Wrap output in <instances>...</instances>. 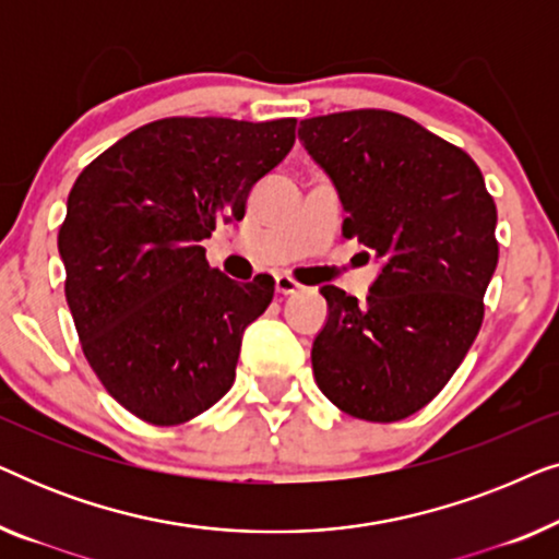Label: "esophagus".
I'll return each mask as SVG.
<instances>
[{
    "label": "esophagus",
    "instance_id": "obj_1",
    "mask_svg": "<svg viewBox=\"0 0 559 559\" xmlns=\"http://www.w3.org/2000/svg\"><path fill=\"white\" fill-rule=\"evenodd\" d=\"M274 289H277V295H295L297 289H302V285L289 277V274H277L274 277Z\"/></svg>",
    "mask_w": 559,
    "mask_h": 559
}]
</instances>
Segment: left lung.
<instances>
[{
    "mask_svg": "<svg viewBox=\"0 0 559 559\" xmlns=\"http://www.w3.org/2000/svg\"><path fill=\"white\" fill-rule=\"evenodd\" d=\"M297 134L338 190L343 236L381 262L364 302L320 287L312 373L346 415L396 423L440 394L476 341L499 262L496 203L461 147L402 114L338 111Z\"/></svg>",
    "mask_w": 559,
    "mask_h": 559,
    "instance_id": "left-lung-1",
    "label": "left lung"
}]
</instances>
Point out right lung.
I'll list each match as a JSON object with an SVG mask.
<instances>
[{
  "label": "right lung",
  "instance_id": "1",
  "mask_svg": "<svg viewBox=\"0 0 559 559\" xmlns=\"http://www.w3.org/2000/svg\"><path fill=\"white\" fill-rule=\"evenodd\" d=\"M297 119L170 117L102 152L73 182L58 251L81 348L106 392L150 425H182L234 384L241 335L272 302L205 262L218 221L295 144Z\"/></svg>",
  "mask_w": 559,
  "mask_h": 559
}]
</instances>
